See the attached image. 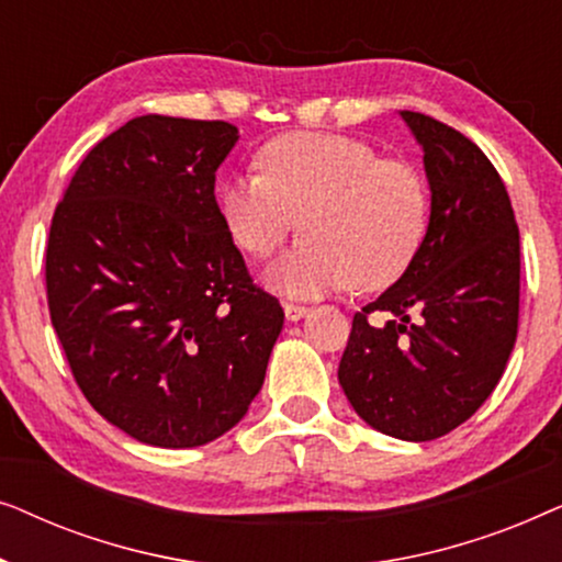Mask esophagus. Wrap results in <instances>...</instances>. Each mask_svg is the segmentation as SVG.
Wrapping results in <instances>:
<instances>
[{"label":"esophagus","instance_id":"1","mask_svg":"<svg viewBox=\"0 0 562 562\" xmlns=\"http://www.w3.org/2000/svg\"><path fill=\"white\" fill-rule=\"evenodd\" d=\"M306 306H302V304H291V302H286L283 304V314H286V319L289 322H299L302 317H306Z\"/></svg>","mask_w":562,"mask_h":562}]
</instances>
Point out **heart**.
Wrapping results in <instances>:
<instances>
[{
    "label": "heart",
    "mask_w": 562,
    "mask_h": 562,
    "mask_svg": "<svg viewBox=\"0 0 562 562\" xmlns=\"http://www.w3.org/2000/svg\"><path fill=\"white\" fill-rule=\"evenodd\" d=\"M260 168L222 183L220 212L252 258L271 256L302 220V240L268 268L276 289L294 296L345 283L379 291L417 258L429 189L406 160L381 158L350 135L286 133L260 150Z\"/></svg>",
    "instance_id": "obj_1"
}]
</instances>
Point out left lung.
I'll return each instance as SVG.
<instances>
[{
    "instance_id": "1",
    "label": "left lung",
    "mask_w": 562,
    "mask_h": 562,
    "mask_svg": "<svg viewBox=\"0 0 562 562\" xmlns=\"http://www.w3.org/2000/svg\"><path fill=\"white\" fill-rule=\"evenodd\" d=\"M402 117L425 150L427 235L402 279L356 312L337 379L373 429L427 442L502 379L519 325V227L479 145L427 114Z\"/></svg>"
}]
</instances>
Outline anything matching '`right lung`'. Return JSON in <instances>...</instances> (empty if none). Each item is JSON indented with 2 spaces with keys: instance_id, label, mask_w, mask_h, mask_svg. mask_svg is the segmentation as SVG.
<instances>
[{
  "instance_id": "obj_1",
  "label": "right lung",
  "mask_w": 562,
  "mask_h": 562,
  "mask_svg": "<svg viewBox=\"0 0 562 562\" xmlns=\"http://www.w3.org/2000/svg\"><path fill=\"white\" fill-rule=\"evenodd\" d=\"M235 143L222 120L135 117L87 153L53 212L45 289L74 379L156 448L233 429L283 327L214 199Z\"/></svg>"
}]
</instances>
